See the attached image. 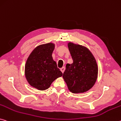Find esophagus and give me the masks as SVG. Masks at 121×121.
I'll list each match as a JSON object with an SVG mask.
<instances>
[{
	"label": "esophagus",
	"mask_w": 121,
	"mask_h": 121,
	"mask_svg": "<svg viewBox=\"0 0 121 121\" xmlns=\"http://www.w3.org/2000/svg\"><path fill=\"white\" fill-rule=\"evenodd\" d=\"M60 70H61V72H62V73H64V71H65V67H62L61 68H60Z\"/></svg>",
	"instance_id": "34e87169"
}]
</instances>
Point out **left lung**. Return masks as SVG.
<instances>
[{
	"label": "left lung",
	"mask_w": 121,
	"mask_h": 121,
	"mask_svg": "<svg viewBox=\"0 0 121 121\" xmlns=\"http://www.w3.org/2000/svg\"><path fill=\"white\" fill-rule=\"evenodd\" d=\"M68 47L73 62L66 65L62 77L72 93L87 91L93 87L97 80L96 61L86 47L72 43H68Z\"/></svg>",
	"instance_id": "1"
}]
</instances>
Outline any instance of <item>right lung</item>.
<instances>
[{"label": "right lung", "instance_id": "obj_1", "mask_svg": "<svg viewBox=\"0 0 121 121\" xmlns=\"http://www.w3.org/2000/svg\"><path fill=\"white\" fill-rule=\"evenodd\" d=\"M54 47L53 43L38 46L26 61L25 74L27 81L38 90L47 89L55 79L62 75V73L53 59Z\"/></svg>", "mask_w": 121, "mask_h": 121}]
</instances>
